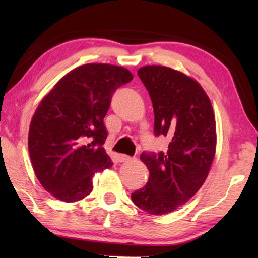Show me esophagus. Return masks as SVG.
Returning <instances> with one entry per match:
<instances>
[{
	"label": "esophagus",
	"instance_id": "esophagus-1",
	"mask_svg": "<svg viewBox=\"0 0 258 258\" xmlns=\"http://www.w3.org/2000/svg\"><path fill=\"white\" fill-rule=\"evenodd\" d=\"M117 161L118 162H129V161H132V157L126 156V155H118Z\"/></svg>",
	"mask_w": 258,
	"mask_h": 258
}]
</instances>
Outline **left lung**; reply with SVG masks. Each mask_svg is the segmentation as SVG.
<instances>
[{
	"label": "left lung",
	"instance_id": "left-lung-1",
	"mask_svg": "<svg viewBox=\"0 0 258 258\" xmlns=\"http://www.w3.org/2000/svg\"><path fill=\"white\" fill-rule=\"evenodd\" d=\"M137 75L153 102L155 136L170 142L165 153L141 154L150 175L132 200L148 214L165 215L188 202L206 181L216 123L209 97L195 80L163 66L142 67Z\"/></svg>",
	"mask_w": 258,
	"mask_h": 258
}]
</instances>
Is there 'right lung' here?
<instances>
[{"label":"right lung","instance_id":"obj_1","mask_svg":"<svg viewBox=\"0 0 258 258\" xmlns=\"http://www.w3.org/2000/svg\"><path fill=\"white\" fill-rule=\"evenodd\" d=\"M132 80L122 67L89 63L62 77L41 101L28 148L37 179L57 200L84 199L93 190L95 172L111 168L103 118L112 94Z\"/></svg>","mask_w":258,"mask_h":258}]
</instances>
